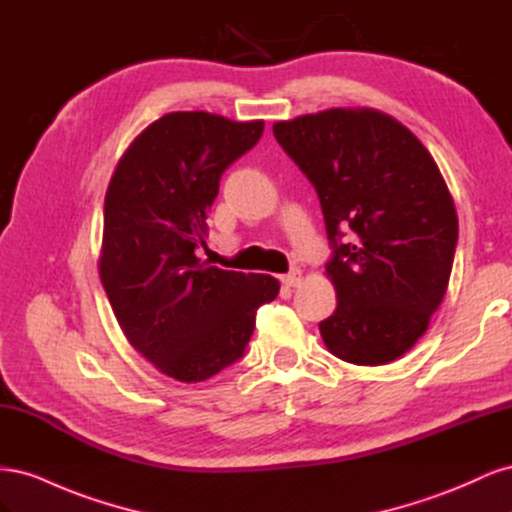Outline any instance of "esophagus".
Wrapping results in <instances>:
<instances>
[{"label": "esophagus", "mask_w": 512, "mask_h": 512, "mask_svg": "<svg viewBox=\"0 0 512 512\" xmlns=\"http://www.w3.org/2000/svg\"><path fill=\"white\" fill-rule=\"evenodd\" d=\"M301 280H303V273H301L299 269H292V271H288L286 275H282V284L288 286V288L299 286Z\"/></svg>", "instance_id": "34e87169"}]
</instances>
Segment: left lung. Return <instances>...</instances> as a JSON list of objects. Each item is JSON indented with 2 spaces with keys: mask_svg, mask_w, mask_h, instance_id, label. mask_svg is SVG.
Here are the masks:
<instances>
[{
  "mask_svg": "<svg viewBox=\"0 0 512 512\" xmlns=\"http://www.w3.org/2000/svg\"><path fill=\"white\" fill-rule=\"evenodd\" d=\"M277 143L312 181L333 258L329 352L354 365L404 356L429 327L457 245L453 196L431 153L376 108H327L275 121Z\"/></svg>",
  "mask_w": 512,
  "mask_h": 512,
  "instance_id": "1",
  "label": "left lung"
}]
</instances>
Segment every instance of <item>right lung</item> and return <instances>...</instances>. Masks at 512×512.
Instances as JSON below:
<instances>
[{
	"mask_svg": "<svg viewBox=\"0 0 512 512\" xmlns=\"http://www.w3.org/2000/svg\"><path fill=\"white\" fill-rule=\"evenodd\" d=\"M265 121L207 111L166 113L138 134L104 198L100 280L134 350L162 374L196 384L243 356L260 305L280 282L200 258L207 211L224 170L250 151Z\"/></svg>",
	"mask_w": 512,
	"mask_h": 512,
	"instance_id": "obj_1",
	"label": "right lung"
}]
</instances>
